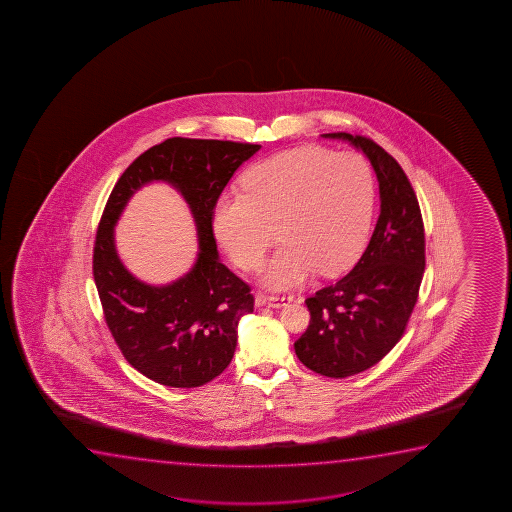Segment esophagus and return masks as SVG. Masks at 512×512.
Instances as JSON below:
<instances>
[{"mask_svg": "<svg viewBox=\"0 0 512 512\" xmlns=\"http://www.w3.org/2000/svg\"><path fill=\"white\" fill-rule=\"evenodd\" d=\"M294 301V295H267L264 297V304L269 308H283Z\"/></svg>", "mask_w": 512, "mask_h": 512, "instance_id": "obj_1", "label": "esophagus"}]
</instances>
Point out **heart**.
<instances>
[{"mask_svg": "<svg viewBox=\"0 0 512 512\" xmlns=\"http://www.w3.org/2000/svg\"><path fill=\"white\" fill-rule=\"evenodd\" d=\"M243 194L213 208L218 243L241 269L257 271L274 243L264 281L295 287L313 274L337 276L364 250L374 211V178L362 155L301 147L267 157L241 178Z\"/></svg>", "mask_w": 512, "mask_h": 512, "instance_id": "heart-1", "label": "heart"}]
</instances>
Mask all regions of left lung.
Listing matches in <instances>:
<instances>
[{
	"label": "left lung",
	"mask_w": 512,
	"mask_h": 512,
	"mask_svg": "<svg viewBox=\"0 0 512 512\" xmlns=\"http://www.w3.org/2000/svg\"><path fill=\"white\" fill-rule=\"evenodd\" d=\"M371 161L379 183L378 222L357 266L306 299L311 322L295 341V355L327 378H348L378 364L406 330L425 271L420 204L404 169L378 143L348 133Z\"/></svg>",
	"instance_id": "obj_1"
}]
</instances>
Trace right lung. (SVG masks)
<instances>
[{
	"mask_svg": "<svg viewBox=\"0 0 512 512\" xmlns=\"http://www.w3.org/2000/svg\"><path fill=\"white\" fill-rule=\"evenodd\" d=\"M260 145L169 138L148 148L115 183L99 222L92 273L106 325L136 371L171 388H196L231 364L241 316L253 311L245 281L218 259L213 208L236 169ZM169 182L195 218L200 252L195 266L168 286H148L129 274L114 246V224L147 182Z\"/></svg>",
	"mask_w": 512,
	"mask_h": 512,
	"instance_id": "add662e5",
	"label": "right lung"
}]
</instances>
